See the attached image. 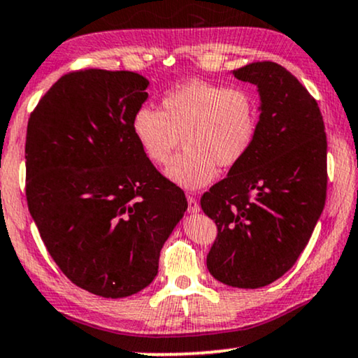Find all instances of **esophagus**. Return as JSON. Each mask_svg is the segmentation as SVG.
<instances>
[{
  "label": "esophagus",
  "instance_id": "34e87169",
  "mask_svg": "<svg viewBox=\"0 0 358 358\" xmlns=\"http://www.w3.org/2000/svg\"><path fill=\"white\" fill-rule=\"evenodd\" d=\"M187 201H188V211H189V213H198V211H200V205H198L196 198L188 196Z\"/></svg>",
  "mask_w": 358,
  "mask_h": 358
}]
</instances>
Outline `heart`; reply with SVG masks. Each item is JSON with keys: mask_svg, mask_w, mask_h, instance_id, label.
Here are the masks:
<instances>
[{"mask_svg": "<svg viewBox=\"0 0 358 358\" xmlns=\"http://www.w3.org/2000/svg\"><path fill=\"white\" fill-rule=\"evenodd\" d=\"M257 127L259 110L250 90L206 80L166 90L162 110L142 106L132 117V132L152 164H170L183 138L185 150L170 165L169 176L187 189L210 183L218 166L229 170L241 164Z\"/></svg>", "mask_w": 358, "mask_h": 358, "instance_id": "obj_1", "label": "heart"}]
</instances>
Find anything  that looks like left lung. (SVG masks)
Here are the masks:
<instances>
[{"instance_id":"left-lung-1","label":"left lung","mask_w":358,"mask_h":358,"mask_svg":"<svg viewBox=\"0 0 358 358\" xmlns=\"http://www.w3.org/2000/svg\"><path fill=\"white\" fill-rule=\"evenodd\" d=\"M257 85L259 127L250 153L203 193L218 236L206 256L211 275L257 289L296 264L327 193V137L315 99L287 69L257 61L233 71Z\"/></svg>"}]
</instances>
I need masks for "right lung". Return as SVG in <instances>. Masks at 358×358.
Returning a JSON list of instances; mask_svg holds the SVG:
<instances>
[{"label":"right lung","mask_w":358,"mask_h":358,"mask_svg":"<svg viewBox=\"0 0 358 358\" xmlns=\"http://www.w3.org/2000/svg\"><path fill=\"white\" fill-rule=\"evenodd\" d=\"M147 87L137 72L72 71L44 94L26 134V200L44 246L71 282L112 299L155 279L188 208L132 132Z\"/></svg>","instance_id":"1"}]
</instances>
